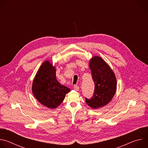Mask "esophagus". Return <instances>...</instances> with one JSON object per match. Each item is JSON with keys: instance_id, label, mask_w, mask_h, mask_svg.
Wrapping results in <instances>:
<instances>
[{"instance_id": "obj_1", "label": "esophagus", "mask_w": 148, "mask_h": 148, "mask_svg": "<svg viewBox=\"0 0 148 148\" xmlns=\"http://www.w3.org/2000/svg\"><path fill=\"white\" fill-rule=\"evenodd\" d=\"M74 90H75V91H78V90H79V87L78 86H77V85H75V86H74Z\"/></svg>"}]
</instances>
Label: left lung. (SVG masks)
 Returning <instances> with one entry per match:
<instances>
[{
  "label": "left lung",
  "instance_id": "8db88e82",
  "mask_svg": "<svg viewBox=\"0 0 148 148\" xmlns=\"http://www.w3.org/2000/svg\"><path fill=\"white\" fill-rule=\"evenodd\" d=\"M92 77L95 84L92 97L86 102L92 109H98L107 105L114 97L117 82L113 70L101 57H92L89 62Z\"/></svg>",
  "mask_w": 148,
  "mask_h": 148
}]
</instances>
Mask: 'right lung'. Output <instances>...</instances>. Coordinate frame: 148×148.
<instances>
[{"label":"right lung","mask_w":148,"mask_h":148,"mask_svg":"<svg viewBox=\"0 0 148 148\" xmlns=\"http://www.w3.org/2000/svg\"><path fill=\"white\" fill-rule=\"evenodd\" d=\"M56 73L52 61L46 60L38 69L32 84V90L36 99L50 109L58 107L71 90L60 84Z\"/></svg>","instance_id":"right-lung-1"}]
</instances>
